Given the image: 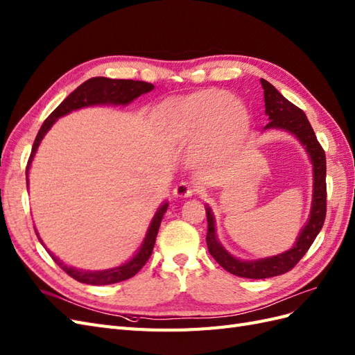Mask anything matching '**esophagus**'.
<instances>
[{"label":"esophagus","instance_id":"esophagus-1","mask_svg":"<svg viewBox=\"0 0 355 355\" xmlns=\"http://www.w3.org/2000/svg\"><path fill=\"white\" fill-rule=\"evenodd\" d=\"M195 195V187L190 186L189 183H180L175 189H174V196L183 199V198H190Z\"/></svg>","mask_w":355,"mask_h":355}]
</instances>
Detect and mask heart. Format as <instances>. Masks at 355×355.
Instances as JSON below:
<instances>
[{"instance_id": "obj_1", "label": "heart", "mask_w": 355, "mask_h": 355, "mask_svg": "<svg viewBox=\"0 0 355 355\" xmlns=\"http://www.w3.org/2000/svg\"><path fill=\"white\" fill-rule=\"evenodd\" d=\"M157 117L168 137L177 143H193L200 136L196 146L200 156L208 153L218 135L242 138L248 130L244 105L216 89L168 101L157 110Z\"/></svg>"}]
</instances>
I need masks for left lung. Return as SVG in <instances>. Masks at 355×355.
<instances>
[{"label":"left lung","instance_id":"obj_1","mask_svg":"<svg viewBox=\"0 0 355 355\" xmlns=\"http://www.w3.org/2000/svg\"><path fill=\"white\" fill-rule=\"evenodd\" d=\"M261 87L265 90V107L269 117V123L265 129L279 128L295 134L300 143L306 147L313 165V198L312 211L308 220V225L303 227L296 241L295 247L282 252V254L261 259L256 261H242L232 257L229 252L220 245L216 236L214 217L211 209L207 207V245L209 254L216 259L218 265L236 277L250 279H263L270 277H278L295 268L299 260L306 254V251L315 241L317 235L324 225L327 212V184H326V153L318 143L315 132L306 119V114L291 104L288 99L282 96L265 78L260 80Z\"/></svg>","mask_w":355,"mask_h":355}]
</instances>
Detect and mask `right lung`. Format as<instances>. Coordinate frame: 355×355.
I'll use <instances>...</instances> for the list:
<instances>
[{"label": "right lung", "mask_w": 355, "mask_h": 355, "mask_svg": "<svg viewBox=\"0 0 355 355\" xmlns=\"http://www.w3.org/2000/svg\"><path fill=\"white\" fill-rule=\"evenodd\" d=\"M153 85L146 83V82H138V80H116V78H107V77H94L89 78L83 85H80L73 94H69L62 103H60L50 114L44 123L40 128L38 134L35 137L34 146L31 150V155H29L28 159V165H26V177H28V169L29 165H31L33 157L35 155V151L42 143L43 137L46 135L47 130L50 129L56 119L68 114L69 111L77 110V108H83L87 105H95V104H128L130 101H134L139 95L147 94L150 90H153ZM26 186H28V178H26ZM168 208V204L162 205L159 211L156 212V216L151 221V226L147 232V236L143 247L139 248L137 252V256L125 263L123 266H119L116 269H110V270H103V272H86V270H78L74 268H68L64 265L62 261L56 259L53 254H50L55 260L56 265L62 269L65 273L71 278H74L78 282H83V284H92V286H107V284H116V282L125 281L132 278L139 269L143 268L147 260L150 259L151 252H153V247L156 242L157 236V230L160 226V221L164 218L165 211ZM40 239V238H38Z\"/></svg>", "instance_id": "1"}]
</instances>
